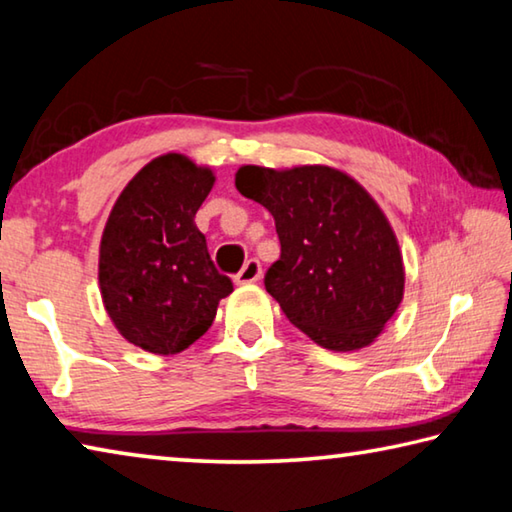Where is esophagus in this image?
Masks as SVG:
<instances>
[{
	"instance_id": "1",
	"label": "esophagus",
	"mask_w": 512,
	"mask_h": 512,
	"mask_svg": "<svg viewBox=\"0 0 512 512\" xmlns=\"http://www.w3.org/2000/svg\"><path fill=\"white\" fill-rule=\"evenodd\" d=\"M259 277H262V264H259V259H248L244 264V268L235 275V282L237 284H253L257 282Z\"/></svg>"
}]
</instances>
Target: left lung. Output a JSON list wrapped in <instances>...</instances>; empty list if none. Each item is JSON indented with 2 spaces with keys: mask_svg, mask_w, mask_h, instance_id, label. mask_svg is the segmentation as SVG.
<instances>
[{
  "mask_svg": "<svg viewBox=\"0 0 512 512\" xmlns=\"http://www.w3.org/2000/svg\"><path fill=\"white\" fill-rule=\"evenodd\" d=\"M235 185L275 219L280 259L264 284L284 316L327 350L375 341L402 302L404 266L391 223L366 189L323 164H246Z\"/></svg>",
  "mask_w": 512,
  "mask_h": 512,
  "instance_id": "8db88e82",
  "label": "left lung"
}]
</instances>
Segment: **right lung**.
I'll use <instances>...</instances> for the list:
<instances>
[{"mask_svg": "<svg viewBox=\"0 0 512 512\" xmlns=\"http://www.w3.org/2000/svg\"><path fill=\"white\" fill-rule=\"evenodd\" d=\"M214 173L180 153L151 160L119 194L99 250L101 298L128 343L176 354L210 329L232 280L216 271L194 216Z\"/></svg>", "mask_w": 512, "mask_h": 512, "instance_id": "1", "label": "right lung"}]
</instances>
